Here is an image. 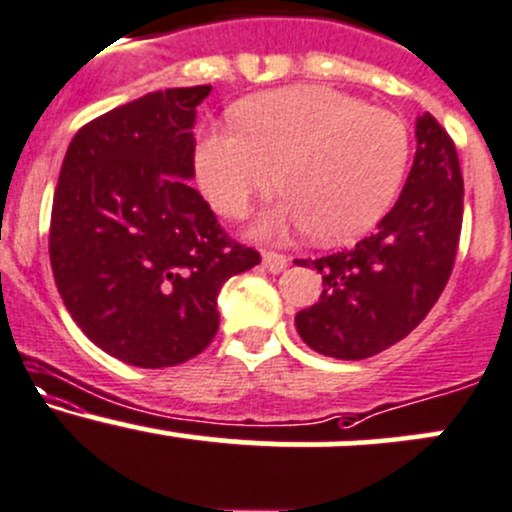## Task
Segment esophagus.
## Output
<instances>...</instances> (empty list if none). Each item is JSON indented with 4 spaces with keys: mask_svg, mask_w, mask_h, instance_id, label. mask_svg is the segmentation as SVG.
I'll list each match as a JSON object with an SVG mask.
<instances>
[{
    "mask_svg": "<svg viewBox=\"0 0 512 512\" xmlns=\"http://www.w3.org/2000/svg\"><path fill=\"white\" fill-rule=\"evenodd\" d=\"M262 265H265L272 274H277V272H282V269H286V265H289V257L269 250V252H265V255H262Z\"/></svg>",
    "mask_w": 512,
    "mask_h": 512,
    "instance_id": "34e87169",
    "label": "esophagus"
}]
</instances>
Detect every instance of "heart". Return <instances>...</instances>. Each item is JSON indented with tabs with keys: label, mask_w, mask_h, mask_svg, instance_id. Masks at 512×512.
Here are the masks:
<instances>
[{
	"label": "heart",
	"mask_w": 512,
	"mask_h": 512,
	"mask_svg": "<svg viewBox=\"0 0 512 512\" xmlns=\"http://www.w3.org/2000/svg\"><path fill=\"white\" fill-rule=\"evenodd\" d=\"M238 121L209 128L196 150L201 189L221 216H245L282 182L291 196L262 218V233L296 228L347 243L372 230L401 192L411 131L389 109L303 84L245 101Z\"/></svg>",
	"instance_id": "obj_1"
}]
</instances>
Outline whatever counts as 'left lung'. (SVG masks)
Masks as SVG:
<instances>
[{"label": "left lung", "mask_w": 512, "mask_h": 512, "mask_svg": "<svg viewBox=\"0 0 512 512\" xmlns=\"http://www.w3.org/2000/svg\"><path fill=\"white\" fill-rule=\"evenodd\" d=\"M415 138L411 174L374 233L352 250L311 260L323 274V294L296 313V330L320 355L384 352L418 328L449 282L464 216L457 148L432 114L415 123Z\"/></svg>", "instance_id": "1"}]
</instances>
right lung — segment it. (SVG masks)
Returning <instances> with one entry per match:
<instances>
[{"instance_id": "right-lung-1", "label": "right lung", "mask_w": 512, "mask_h": 512, "mask_svg": "<svg viewBox=\"0 0 512 512\" xmlns=\"http://www.w3.org/2000/svg\"><path fill=\"white\" fill-rule=\"evenodd\" d=\"M209 92L165 89L84 123L55 187L48 252L65 308L133 367H174L206 350L221 286L262 260L187 182L196 106Z\"/></svg>"}]
</instances>
